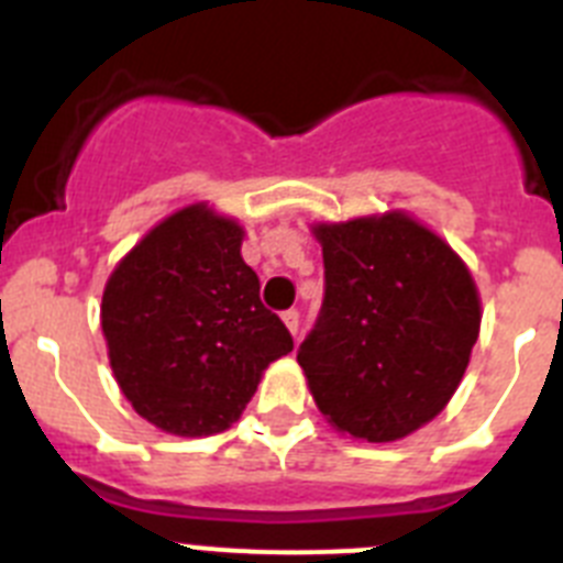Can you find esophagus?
Returning <instances> with one entry per match:
<instances>
[{
	"label": "esophagus",
	"instance_id": "esophagus-1",
	"mask_svg": "<svg viewBox=\"0 0 563 563\" xmlns=\"http://www.w3.org/2000/svg\"><path fill=\"white\" fill-rule=\"evenodd\" d=\"M282 321L287 324V330L292 332V338L298 335V324H301V316H298V310H287L285 316H282Z\"/></svg>",
	"mask_w": 563,
	"mask_h": 563
}]
</instances>
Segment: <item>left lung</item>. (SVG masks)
Masks as SVG:
<instances>
[{
	"label": "left lung",
	"mask_w": 563,
	"mask_h": 563,
	"mask_svg": "<svg viewBox=\"0 0 563 563\" xmlns=\"http://www.w3.org/2000/svg\"><path fill=\"white\" fill-rule=\"evenodd\" d=\"M324 301L298 346L321 415L355 440L391 442L434 420L479 338L465 262L406 213L316 225Z\"/></svg>",
	"instance_id": "obj_1"
}]
</instances>
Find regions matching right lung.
I'll return each instance as SVG.
<instances>
[{
	"label": "right lung",
	"mask_w": 563,
	"mask_h": 563,
	"mask_svg": "<svg viewBox=\"0 0 563 563\" xmlns=\"http://www.w3.org/2000/svg\"><path fill=\"white\" fill-rule=\"evenodd\" d=\"M245 231L208 206L152 228L118 262L101 327L114 380L166 434L208 437L239 420L262 372L292 350L239 253Z\"/></svg>",
	"instance_id": "add662e5"
}]
</instances>
